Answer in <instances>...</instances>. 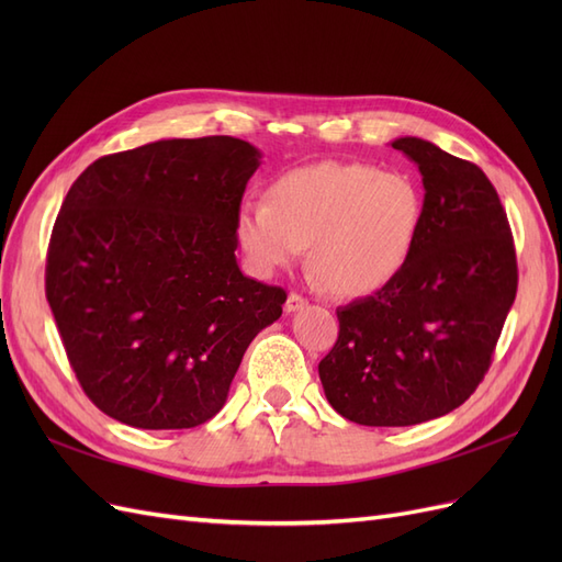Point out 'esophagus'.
I'll list each match as a JSON object with an SVG mask.
<instances>
[{
    "instance_id": "34e87169",
    "label": "esophagus",
    "mask_w": 562,
    "mask_h": 562,
    "mask_svg": "<svg viewBox=\"0 0 562 562\" xmlns=\"http://www.w3.org/2000/svg\"><path fill=\"white\" fill-rule=\"evenodd\" d=\"M302 307H307V297H302L300 293H291V295H288L285 304H283V310H285L288 314H293V312H297V310H302Z\"/></svg>"
}]
</instances>
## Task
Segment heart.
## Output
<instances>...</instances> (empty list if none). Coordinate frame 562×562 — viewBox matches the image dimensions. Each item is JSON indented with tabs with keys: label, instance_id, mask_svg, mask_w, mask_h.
<instances>
[{
	"label": "heart",
	"instance_id": "obj_1",
	"mask_svg": "<svg viewBox=\"0 0 562 562\" xmlns=\"http://www.w3.org/2000/svg\"><path fill=\"white\" fill-rule=\"evenodd\" d=\"M422 223V196L401 173L368 164L323 161L269 184L265 201H244L236 241L271 274L310 248L316 281L337 297L380 291L407 262Z\"/></svg>",
	"mask_w": 562,
	"mask_h": 562
}]
</instances>
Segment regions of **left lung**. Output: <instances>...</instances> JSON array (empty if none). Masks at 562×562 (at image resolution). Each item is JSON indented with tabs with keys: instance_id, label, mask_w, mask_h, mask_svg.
Instances as JSON below:
<instances>
[{
	"instance_id": "8db88e82",
	"label": "left lung",
	"mask_w": 562,
	"mask_h": 562,
	"mask_svg": "<svg viewBox=\"0 0 562 562\" xmlns=\"http://www.w3.org/2000/svg\"><path fill=\"white\" fill-rule=\"evenodd\" d=\"M391 147L424 182L413 252L375 295L337 310V342L318 363L328 403L366 427H411L462 405L518 291L512 227L481 168L422 138Z\"/></svg>"
}]
</instances>
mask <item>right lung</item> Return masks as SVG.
Wrapping results in <instances>:
<instances>
[{"instance_id": "obj_1", "label": "right lung", "mask_w": 562, "mask_h": 562, "mask_svg": "<svg viewBox=\"0 0 562 562\" xmlns=\"http://www.w3.org/2000/svg\"><path fill=\"white\" fill-rule=\"evenodd\" d=\"M260 151L229 135L100 157L67 192L46 300L75 375L112 419L192 429L225 405L285 291L241 274L236 213Z\"/></svg>"}]
</instances>
